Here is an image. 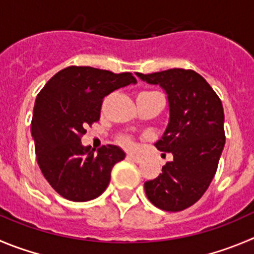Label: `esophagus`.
I'll return each instance as SVG.
<instances>
[{
	"label": "esophagus",
	"instance_id": "esophagus-1",
	"mask_svg": "<svg viewBox=\"0 0 254 254\" xmlns=\"http://www.w3.org/2000/svg\"><path fill=\"white\" fill-rule=\"evenodd\" d=\"M127 158L129 160H131V162H135V163H140L141 162V158L138 155H134V154H127Z\"/></svg>",
	"mask_w": 254,
	"mask_h": 254
}]
</instances>
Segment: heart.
Returning <instances> with one entry per match:
<instances>
[{
  "label": "heart",
  "mask_w": 254,
  "mask_h": 254,
  "mask_svg": "<svg viewBox=\"0 0 254 254\" xmlns=\"http://www.w3.org/2000/svg\"><path fill=\"white\" fill-rule=\"evenodd\" d=\"M122 144H124L127 148H132L134 146V141H132V139L130 136H123Z\"/></svg>",
  "instance_id": "heart-1"
}]
</instances>
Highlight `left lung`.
<instances>
[{
	"label": "left lung",
	"mask_w": 254,
	"mask_h": 254,
	"mask_svg": "<svg viewBox=\"0 0 254 254\" xmlns=\"http://www.w3.org/2000/svg\"><path fill=\"white\" fill-rule=\"evenodd\" d=\"M136 75L164 89L169 103V123L155 146L172 153L173 160L159 177L144 183L146 196L159 209L179 212L202 198L217 172L226 143L223 105L204 77L193 70Z\"/></svg>",
	"instance_id": "obj_1"
}]
</instances>
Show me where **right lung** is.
Segmentation results:
<instances>
[{"label": "right lung", "mask_w": 254, "mask_h": 254, "mask_svg": "<svg viewBox=\"0 0 254 254\" xmlns=\"http://www.w3.org/2000/svg\"><path fill=\"white\" fill-rule=\"evenodd\" d=\"M135 82L130 72L68 66L39 92L31 134L40 169L61 196L87 202L108 188L111 169L124 159L125 153L116 145H104L95 151L82 145L81 136L87 125L100 119L106 95Z\"/></svg>", "instance_id": "obj_1"}]
</instances>
